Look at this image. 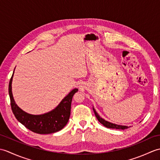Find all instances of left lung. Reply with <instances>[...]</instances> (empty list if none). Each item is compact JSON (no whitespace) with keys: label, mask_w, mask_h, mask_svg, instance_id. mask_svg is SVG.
<instances>
[{"label":"left lung","mask_w":160,"mask_h":160,"mask_svg":"<svg viewBox=\"0 0 160 160\" xmlns=\"http://www.w3.org/2000/svg\"><path fill=\"white\" fill-rule=\"evenodd\" d=\"M93 109L95 115H96V117L97 119H98V120L102 124H103V125L104 126V127H106L107 128H116V129H126V128H128V127H127V126L118 125V124H115L111 123V122L104 120L103 118H102L101 117H100V115L98 114V113L96 112V111L95 110L94 108H93Z\"/></svg>","instance_id":"left-lung-1"}]
</instances>
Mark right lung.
<instances>
[{
    "label": "right lung",
    "instance_id": "1",
    "mask_svg": "<svg viewBox=\"0 0 160 160\" xmlns=\"http://www.w3.org/2000/svg\"><path fill=\"white\" fill-rule=\"evenodd\" d=\"M13 73L9 84V95L12 110L17 120L30 131L39 134L53 133L65 127L70 117L73 96L78 89H73L53 110L48 113L42 115L29 114L17 106L13 98L12 83Z\"/></svg>",
    "mask_w": 160,
    "mask_h": 160
}]
</instances>
